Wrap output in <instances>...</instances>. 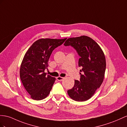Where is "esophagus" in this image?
Wrapping results in <instances>:
<instances>
[{"label": "esophagus", "mask_w": 127, "mask_h": 127, "mask_svg": "<svg viewBox=\"0 0 127 127\" xmlns=\"http://www.w3.org/2000/svg\"><path fill=\"white\" fill-rule=\"evenodd\" d=\"M57 80H58V81H63L64 79V77H57L56 78Z\"/></svg>", "instance_id": "obj_1"}]
</instances>
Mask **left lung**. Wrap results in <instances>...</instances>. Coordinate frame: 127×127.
<instances>
[{
  "label": "left lung",
  "mask_w": 127,
  "mask_h": 127,
  "mask_svg": "<svg viewBox=\"0 0 127 127\" xmlns=\"http://www.w3.org/2000/svg\"><path fill=\"white\" fill-rule=\"evenodd\" d=\"M71 45L80 57L78 66L80 81L74 80V86L67 91L68 95L77 101L89 100L101 85L105 76L106 63L102 50L96 42L87 36L68 38L64 44Z\"/></svg>",
  "instance_id": "1"
}]
</instances>
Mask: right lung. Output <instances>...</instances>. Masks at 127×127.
Here are the masks:
<instances>
[{
  "label": "right lung",
  "instance_id": "right-lung-1",
  "mask_svg": "<svg viewBox=\"0 0 127 127\" xmlns=\"http://www.w3.org/2000/svg\"><path fill=\"white\" fill-rule=\"evenodd\" d=\"M63 39L41 38L36 41L26 53L20 69V77L32 99L41 100L50 93L56 78L47 76L45 69L52 52L62 44Z\"/></svg>",
  "mask_w": 127,
  "mask_h": 127
}]
</instances>
